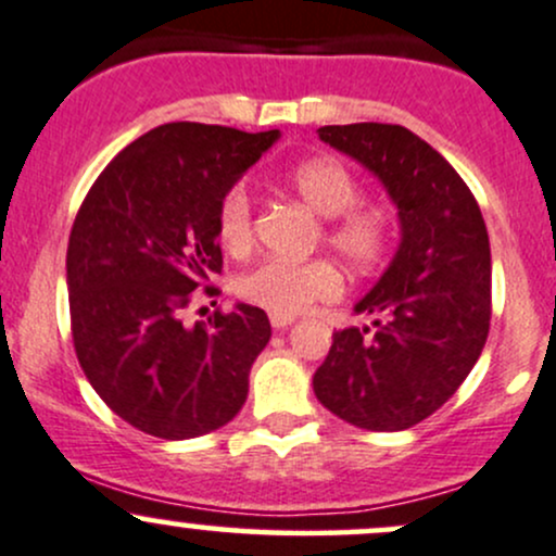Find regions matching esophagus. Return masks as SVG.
Returning <instances> with one entry per match:
<instances>
[{"label": "esophagus", "mask_w": 556, "mask_h": 556, "mask_svg": "<svg viewBox=\"0 0 556 556\" xmlns=\"http://www.w3.org/2000/svg\"><path fill=\"white\" fill-rule=\"evenodd\" d=\"M268 319H271V327L274 329H288L292 321H295V319H292V316H279V314H271V316H268Z\"/></svg>", "instance_id": "esophagus-1"}]
</instances>
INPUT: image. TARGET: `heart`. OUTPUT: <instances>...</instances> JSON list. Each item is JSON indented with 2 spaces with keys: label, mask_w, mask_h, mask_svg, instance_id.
<instances>
[{
  "label": "heart",
  "mask_w": 556,
  "mask_h": 556,
  "mask_svg": "<svg viewBox=\"0 0 556 556\" xmlns=\"http://www.w3.org/2000/svg\"><path fill=\"white\" fill-rule=\"evenodd\" d=\"M290 187L311 211L327 218L325 242L356 268L380 264L393 242L395 216L382 203H362V185L351 168L332 157L298 163L288 174ZM218 237L231 253L253 245V198L245 185H235L218 208ZM343 290V277L332 261L264 258L240 274L237 292L253 306L279 316H295L316 303L332 301Z\"/></svg>",
  "instance_id": "heart-1"
}]
</instances>
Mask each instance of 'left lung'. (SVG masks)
Wrapping results in <instances>:
<instances>
[{"label": "left lung", "instance_id": "8db88e82", "mask_svg": "<svg viewBox=\"0 0 556 556\" xmlns=\"http://www.w3.org/2000/svg\"><path fill=\"white\" fill-rule=\"evenodd\" d=\"M319 139L382 181L399 208L401 245L356 303V314L377 316V332H334L314 393L364 430H406L446 404L483 353L491 327L483 213L446 157L404 126H321Z\"/></svg>", "mask_w": 556, "mask_h": 556}]
</instances>
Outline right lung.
Here are the masks:
<instances>
[{"label":"right lung","mask_w":556,"mask_h":556,"mask_svg":"<svg viewBox=\"0 0 556 556\" xmlns=\"http://www.w3.org/2000/svg\"><path fill=\"white\" fill-rule=\"evenodd\" d=\"M277 139L163 124L121 150L78 208L65 261L73 348L97 395L148 435H205L245 404L268 316L237 303L187 327L181 308L198 288L216 295L222 200Z\"/></svg>","instance_id":"add662e5"}]
</instances>
